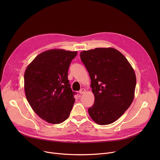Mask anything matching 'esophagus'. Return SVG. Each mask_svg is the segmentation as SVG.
Returning a JSON list of instances; mask_svg holds the SVG:
<instances>
[{"label":"esophagus","mask_w":160,"mask_h":160,"mask_svg":"<svg viewBox=\"0 0 160 160\" xmlns=\"http://www.w3.org/2000/svg\"><path fill=\"white\" fill-rule=\"evenodd\" d=\"M85 88H82V89H80V91H79V93L80 94H84L85 92Z\"/></svg>","instance_id":"esophagus-1"}]
</instances>
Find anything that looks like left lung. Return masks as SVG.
I'll list each match as a JSON object with an SVG mask.
<instances>
[{
	"mask_svg": "<svg viewBox=\"0 0 160 160\" xmlns=\"http://www.w3.org/2000/svg\"><path fill=\"white\" fill-rule=\"evenodd\" d=\"M89 73L94 103L90 117L101 125L115 122L131 105L136 85L133 68L126 58L113 48H96L80 52Z\"/></svg>",
	"mask_w": 160,
	"mask_h": 160,
	"instance_id": "1",
	"label": "left lung"
}]
</instances>
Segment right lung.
Returning a JSON list of instances; mask_svg holds the SVG:
<instances>
[{
	"instance_id": "1",
	"label": "right lung",
	"mask_w": 160,
	"mask_h": 160,
	"mask_svg": "<svg viewBox=\"0 0 160 160\" xmlns=\"http://www.w3.org/2000/svg\"><path fill=\"white\" fill-rule=\"evenodd\" d=\"M77 51L51 49L40 53L27 66L24 75L28 102L37 115L58 124L70 115L75 102L68 71Z\"/></svg>"
}]
</instances>
